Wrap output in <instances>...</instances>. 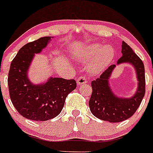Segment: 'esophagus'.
Returning a JSON list of instances; mask_svg holds the SVG:
<instances>
[{
	"mask_svg": "<svg viewBox=\"0 0 153 153\" xmlns=\"http://www.w3.org/2000/svg\"><path fill=\"white\" fill-rule=\"evenodd\" d=\"M76 82H77V84L79 86L83 85V84L85 83H87V79H86V77H84V76H80V77H79L77 79Z\"/></svg>",
	"mask_w": 153,
	"mask_h": 153,
	"instance_id": "1",
	"label": "esophagus"
}]
</instances>
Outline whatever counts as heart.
Listing matches in <instances>:
<instances>
[{"mask_svg": "<svg viewBox=\"0 0 153 153\" xmlns=\"http://www.w3.org/2000/svg\"><path fill=\"white\" fill-rule=\"evenodd\" d=\"M114 57V51L109 45H102L92 43L80 49L78 57L82 61L92 59L89 65V71L92 74H99L110 64Z\"/></svg>", "mask_w": 153, "mask_h": 153, "instance_id": "1", "label": "heart"}]
</instances>
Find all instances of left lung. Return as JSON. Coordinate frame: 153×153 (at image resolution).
Listing matches in <instances>:
<instances>
[{
    "instance_id": "obj_1",
    "label": "left lung",
    "mask_w": 153,
    "mask_h": 153,
    "mask_svg": "<svg viewBox=\"0 0 153 153\" xmlns=\"http://www.w3.org/2000/svg\"><path fill=\"white\" fill-rule=\"evenodd\" d=\"M122 57L112 64L100 76L91 82L92 96L89 102V108L94 116L111 123L120 122L131 117L136 112L145 95V69L141 59L124 42L121 45ZM127 63L134 68L138 82L137 88L132 97H124L112 90L109 79L117 65Z\"/></svg>"
}]
</instances>
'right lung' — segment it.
<instances>
[{
  "label": "right lung",
  "instance_id": "add662e5",
  "mask_svg": "<svg viewBox=\"0 0 153 153\" xmlns=\"http://www.w3.org/2000/svg\"><path fill=\"white\" fill-rule=\"evenodd\" d=\"M53 38H40L22 46L10 67V97L19 114L30 120L45 121L58 115L68 94L76 87L74 79L50 76L36 84L29 79V69L35 56L40 54Z\"/></svg>",
  "mask_w": 153,
  "mask_h": 153
}]
</instances>
